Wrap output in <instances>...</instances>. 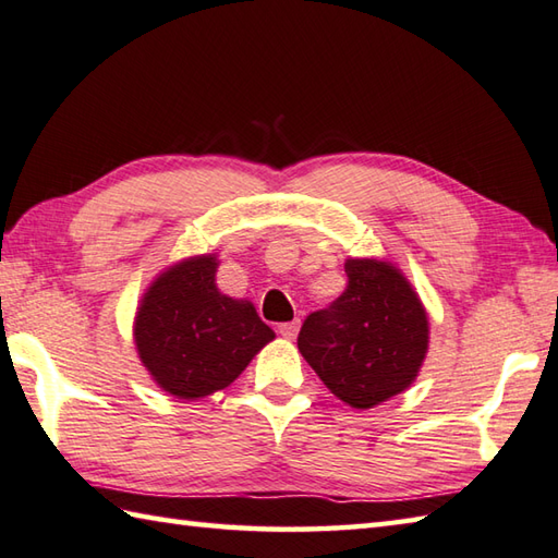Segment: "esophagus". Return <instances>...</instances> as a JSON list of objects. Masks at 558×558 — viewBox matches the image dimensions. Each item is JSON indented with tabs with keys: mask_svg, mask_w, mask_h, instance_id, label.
<instances>
[{
	"mask_svg": "<svg viewBox=\"0 0 558 558\" xmlns=\"http://www.w3.org/2000/svg\"><path fill=\"white\" fill-rule=\"evenodd\" d=\"M277 332L283 337V339H293L295 335H299V323H281L279 327H277Z\"/></svg>",
	"mask_w": 558,
	"mask_h": 558,
	"instance_id": "34e87169",
	"label": "esophagus"
}]
</instances>
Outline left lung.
Instances as JSON below:
<instances>
[{
  "label": "left lung",
  "instance_id": "8db88e82",
  "mask_svg": "<svg viewBox=\"0 0 558 558\" xmlns=\"http://www.w3.org/2000/svg\"><path fill=\"white\" fill-rule=\"evenodd\" d=\"M349 283L303 320L299 351L339 400L371 409L416 378L428 320L409 281L378 259H347Z\"/></svg>",
  "mask_w": 558,
  "mask_h": 558
}]
</instances>
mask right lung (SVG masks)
Masks as SVG:
<instances>
[{
    "label": "right lung",
    "mask_w": 558,
    "mask_h": 558,
    "mask_svg": "<svg viewBox=\"0 0 558 558\" xmlns=\"http://www.w3.org/2000/svg\"><path fill=\"white\" fill-rule=\"evenodd\" d=\"M216 259L195 257L163 271L136 313L134 342L154 380L180 400L223 390L275 332L245 301L214 283Z\"/></svg>",
    "instance_id": "right-lung-1"
}]
</instances>
